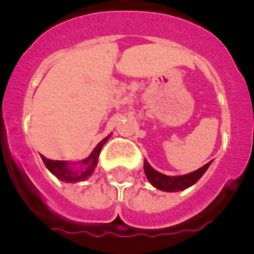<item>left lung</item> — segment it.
I'll list each match as a JSON object with an SVG mask.
<instances>
[{
	"label": "left lung",
	"instance_id": "1",
	"mask_svg": "<svg viewBox=\"0 0 254 254\" xmlns=\"http://www.w3.org/2000/svg\"><path fill=\"white\" fill-rule=\"evenodd\" d=\"M210 164L211 161L206 164V165H203L202 168H199V169L194 170V172L190 173V174H186V176L181 177H169L165 176V174H161V173L152 169L146 160L143 163V169H145V174H146L147 179H149L150 183L154 187L161 190H167V192H177V190H186V188L194 185L203 176V173L207 170V168L210 167Z\"/></svg>",
	"mask_w": 254,
	"mask_h": 254
}]
</instances>
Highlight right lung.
<instances>
[{
	"mask_svg": "<svg viewBox=\"0 0 254 254\" xmlns=\"http://www.w3.org/2000/svg\"><path fill=\"white\" fill-rule=\"evenodd\" d=\"M109 138L105 137L102 142H99L96 145V147L94 149V151L91 152V155L89 158L84 159L81 161V167L78 169H72V168L68 167L67 161H60V160H51V159H47L46 156L42 155V160L46 164V167L48 168L49 172L52 174H55L58 179L64 182H78L84 181L87 177L91 176L94 172V168L96 167V163H98V158H99V154L102 151V147L104 146V143L107 142V140Z\"/></svg>",
	"mask_w": 254,
	"mask_h": 254,
	"instance_id": "add662e5",
	"label": "right lung"
}]
</instances>
